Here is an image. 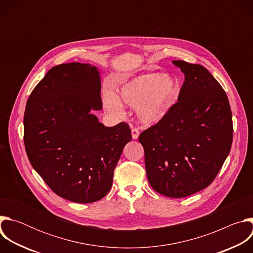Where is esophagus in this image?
Wrapping results in <instances>:
<instances>
[{"mask_svg":"<svg viewBox=\"0 0 253 253\" xmlns=\"http://www.w3.org/2000/svg\"><path fill=\"white\" fill-rule=\"evenodd\" d=\"M131 132H132V138L134 139V140H136L137 138H138V136H139V130L138 129H136V128H132L131 129Z\"/></svg>","mask_w":253,"mask_h":253,"instance_id":"34e87169","label":"esophagus"}]
</instances>
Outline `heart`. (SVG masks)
<instances>
[{
    "label": "heart",
    "instance_id": "heart-1",
    "mask_svg": "<svg viewBox=\"0 0 253 253\" xmlns=\"http://www.w3.org/2000/svg\"><path fill=\"white\" fill-rule=\"evenodd\" d=\"M181 86L170 74L148 73L137 76L120 86L116 97L108 94L103 102L108 111L120 113V103L137 107L139 120L144 124L160 121L176 103Z\"/></svg>",
    "mask_w": 253,
    "mask_h": 253
}]
</instances>
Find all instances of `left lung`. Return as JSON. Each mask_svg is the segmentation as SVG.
Listing matches in <instances>:
<instances>
[{
    "instance_id": "1",
    "label": "left lung",
    "mask_w": 253,
    "mask_h": 253,
    "mask_svg": "<svg viewBox=\"0 0 253 253\" xmlns=\"http://www.w3.org/2000/svg\"><path fill=\"white\" fill-rule=\"evenodd\" d=\"M185 76L178 101L139 136L148 181L172 198L211 184L229 154L233 125L227 95L201 65L172 61Z\"/></svg>"
}]
</instances>
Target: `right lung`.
Masks as SVG:
<instances>
[{"label":"right lung","mask_w":253,"mask_h":253,"mask_svg":"<svg viewBox=\"0 0 253 253\" xmlns=\"http://www.w3.org/2000/svg\"><path fill=\"white\" fill-rule=\"evenodd\" d=\"M97 67L68 63L50 69L32 91L24 114V143L33 168L60 197L77 203L102 199L131 130L106 127Z\"/></svg>","instance_id":"right-lung-1"}]
</instances>
